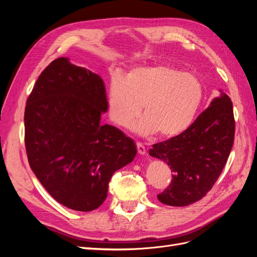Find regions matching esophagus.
<instances>
[{
  "instance_id": "esophagus-1",
  "label": "esophagus",
  "mask_w": 257,
  "mask_h": 257,
  "mask_svg": "<svg viewBox=\"0 0 257 257\" xmlns=\"http://www.w3.org/2000/svg\"><path fill=\"white\" fill-rule=\"evenodd\" d=\"M136 146H137V151H138V153L139 154H146L147 153V149H146V147L141 143V142H137L136 143Z\"/></svg>"
}]
</instances>
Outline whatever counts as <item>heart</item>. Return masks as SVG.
Segmentation results:
<instances>
[{
	"instance_id": "heart-1",
	"label": "heart",
	"mask_w": 257,
	"mask_h": 257,
	"mask_svg": "<svg viewBox=\"0 0 257 257\" xmlns=\"http://www.w3.org/2000/svg\"><path fill=\"white\" fill-rule=\"evenodd\" d=\"M204 99V84L196 75L169 65L137 66L123 77L113 75L108 84L107 107L110 120L135 132L174 138L195 120Z\"/></svg>"
}]
</instances>
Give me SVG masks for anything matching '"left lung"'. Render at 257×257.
Wrapping results in <instances>:
<instances>
[{
    "instance_id": "obj_1",
    "label": "left lung",
    "mask_w": 257,
    "mask_h": 257,
    "mask_svg": "<svg viewBox=\"0 0 257 257\" xmlns=\"http://www.w3.org/2000/svg\"><path fill=\"white\" fill-rule=\"evenodd\" d=\"M234 138L232 103L222 93L184 133L149 150L151 157L164 161L173 173L172 183L158 199L168 206L183 207L206 196L226 164Z\"/></svg>"
}]
</instances>
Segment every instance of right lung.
<instances>
[{"mask_svg": "<svg viewBox=\"0 0 257 257\" xmlns=\"http://www.w3.org/2000/svg\"><path fill=\"white\" fill-rule=\"evenodd\" d=\"M104 81L59 58L42 72L28 97L25 144L30 167L58 203L92 211L104 203L115 170L136 157L133 139L109 124Z\"/></svg>", "mask_w": 257, "mask_h": 257, "instance_id": "1", "label": "right lung"}]
</instances>
